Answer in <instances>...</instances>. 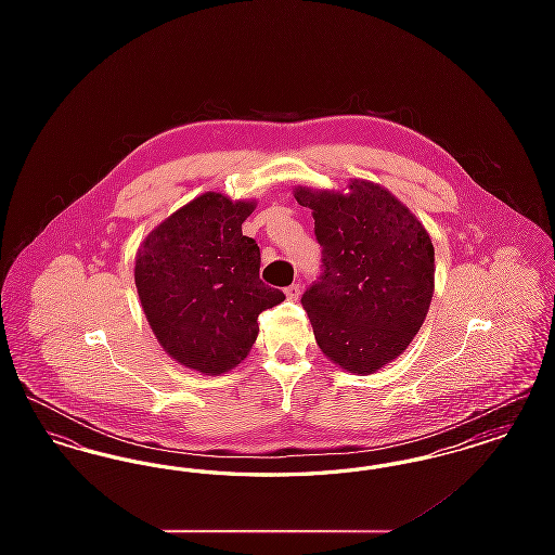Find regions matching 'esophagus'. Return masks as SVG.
I'll list each match as a JSON object with an SVG mask.
<instances>
[{
	"instance_id": "34e87169",
	"label": "esophagus",
	"mask_w": 555,
	"mask_h": 555,
	"mask_svg": "<svg viewBox=\"0 0 555 555\" xmlns=\"http://www.w3.org/2000/svg\"><path fill=\"white\" fill-rule=\"evenodd\" d=\"M285 295H287V299L295 301V299L301 295V285H299V283H293V285H289V287L285 289Z\"/></svg>"
}]
</instances>
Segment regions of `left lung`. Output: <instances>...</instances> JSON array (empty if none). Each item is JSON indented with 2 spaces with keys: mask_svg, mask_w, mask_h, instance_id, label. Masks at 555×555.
I'll return each mask as SVG.
<instances>
[{
  "mask_svg": "<svg viewBox=\"0 0 555 555\" xmlns=\"http://www.w3.org/2000/svg\"><path fill=\"white\" fill-rule=\"evenodd\" d=\"M295 199L312 210L322 247V272L301 297L318 347L341 369L372 374L423 326L435 287L430 237L369 181H351L349 195L299 186Z\"/></svg>",
  "mask_w": 555,
  "mask_h": 555,
  "instance_id": "1",
  "label": "left lung"
}]
</instances>
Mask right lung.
I'll list each match as a JSON object with an SVG mask.
<instances>
[{
    "instance_id": "add662e5",
    "label": "right lung",
    "mask_w": 555,
    "mask_h": 555,
    "mask_svg": "<svg viewBox=\"0 0 555 555\" xmlns=\"http://www.w3.org/2000/svg\"><path fill=\"white\" fill-rule=\"evenodd\" d=\"M254 202L204 193L143 241L134 285L159 345L186 369H235L258 337V317L285 293L260 281V247L241 233Z\"/></svg>"
}]
</instances>
